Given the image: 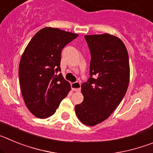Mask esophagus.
Returning a JSON list of instances; mask_svg holds the SVG:
<instances>
[{
    "instance_id": "obj_1",
    "label": "esophagus",
    "mask_w": 153,
    "mask_h": 153,
    "mask_svg": "<svg viewBox=\"0 0 153 153\" xmlns=\"http://www.w3.org/2000/svg\"><path fill=\"white\" fill-rule=\"evenodd\" d=\"M71 87H72V90L74 91H79L81 89V86H80V83L79 82H75V83H73L71 84Z\"/></svg>"
}]
</instances>
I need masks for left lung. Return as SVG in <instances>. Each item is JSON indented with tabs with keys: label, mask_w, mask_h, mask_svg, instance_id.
Returning a JSON list of instances; mask_svg holds the SVG:
<instances>
[{
	"label": "left lung",
	"mask_w": 153,
	"mask_h": 153,
	"mask_svg": "<svg viewBox=\"0 0 153 153\" xmlns=\"http://www.w3.org/2000/svg\"><path fill=\"white\" fill-rule=\"evenodd\" d=\"M85 39L91 54L90 77L81 85L84 99L75 112L83 124L93 126L106 120L122 101L130 71L127 50L117 36L103 33Z\"/></svg>",
	"instance_id": "8db88e82"
}]
</instances>
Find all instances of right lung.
Segmentation results:
<instances>
[{
    "mask_svg": "<svg viewBox=\"0 0 153 153\" xmlns=\"http://www.w3.org/2000/svg\"><path fill=\"white\" fill-rule=\"evenodd\" d=\"M78 34L58 28L44 27L32 37L19 65L23 98L30 112L44 119L56 112L70 90L60 71L61 51Z\"/></svg>",
    "mask_w": 153,
    "mask_h": 153,
    "instance_id": "add662e5",
    "label": "right lung"
}]
</instances>
